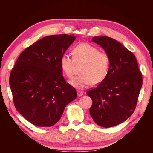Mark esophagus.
Returning <instances> with one entry per match:
<instances>
[{
  "label": "esophagus",
  "mask_w": 153,
  "mask_h": 153,
  "mask_svg": "<svg viewBox=\"0 0 153 153\" xmlns=\"http://www.w3.org/2000/svg\"><path fill=\"white\" fill-rule=\"evenodd\" d=\"M77 94L79 96H82L83 94H84V92H82V91H77Z\"/></svg>",
  "instance_id": "34e87169"
}]
</instances>
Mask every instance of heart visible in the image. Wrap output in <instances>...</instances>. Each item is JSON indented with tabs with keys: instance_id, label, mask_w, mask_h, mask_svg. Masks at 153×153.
<instances>
[{
	"instance_id": "1",
	"label": "heart",
	"mask_w": 153,
	"mask_h": 153,
	"mask_svg": "<svg viewBox=\"0 0 153 153\" xmlns=\"http://www.w3.org/2000/svg\"><path fill=\"white\" fill-rule=\"evenodd\" d=\"M73 57L64 53L60 61L62 69L69 78L75 75L76 62H83L81 74L70 81L73 87L83 89L91 84H99L105 79L110 67V59L106 53L100 52L91 44L83 43L73 48Z\"/></svg>"
}]
</instances>
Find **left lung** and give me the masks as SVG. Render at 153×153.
<instances>
[{
    "label": "left lung",
    "mask_w": 153,
    "mask_h": 153,
    "mask_svg": "<svg viewBox=\"0 0 153 153\" xmlns=\"http://www.w3.org/2000/svg\"><path fill=\"white\" fill-rule=\"evenodd\" d=\"M110 59L105 79L87 92L92 99L90 114L99 126L109 128L122 123L132 115L142 85V75L134 54L115 39L93 37Z\"/></svg>",
    "instance_id": "8db88e82"
}]
</instances>
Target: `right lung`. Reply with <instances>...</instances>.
Listing matches in <instances>:
<instances>
[{
  "instance_id": "add662e5",
  "label": "right lung",
  "mask_w": 153,
  "mask_h": 153,
  "mask_svg": "<svg viewBox=\"0 0 153 153\" xmlns=\"http://www.w3.org/2000/svg\"><path fill=\"white\" fill-rule=\"evenodd\" d=\"M75 36H46L20 55L10 73V85L17 111L32 124L50 127L61 118L76 91L62 76L61 58Z\"/></svg>"
}]
</instances>
